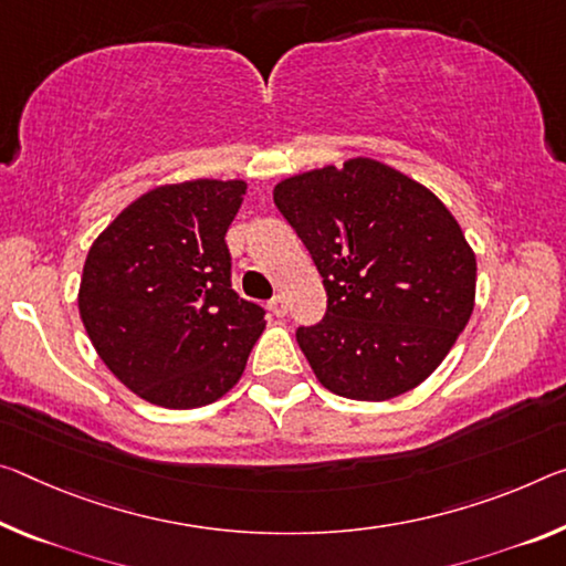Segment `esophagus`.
I'll use <instances>...</instances> for the list:
<instances>
[{"label":"esophagus","instance_id":"obj_1","mask_svg":"<svg viewBox=\"0 0 566 566\" xmlns=\"http://www.w3.org/2000/svg\"><path fill=\"white\" fill-rule=\"evenodd\" d=\"M269 310H272V315L284 317V315H286V300H284V294H274V297L269 300Z\"/></svg>","mask_w":566,"mask_h":566}]
</instances>
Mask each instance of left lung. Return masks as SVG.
Wrapping results in <instances>:
<instances>
[{"label":"left lung","mask_w":566,"mask_h":566,"mask_svg":"<svg viewBox=\"0 0 566 566\" xmlns=\"http://www.w3.org/2000/svg\"><path fill=\"white\" fill-rule=\"evenodd\" d=\"M274 203L327 292L297 343L317 380L353 400H388L423 382L469 325L476 256L426 186L370 158L292 176Z\"/></svg>","instance_id":"left-lung-1"}]
</instances>
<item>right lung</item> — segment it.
<instances>
[{
    "label": "right lung",
    "instance_id": "right-lung-1",
    "mask_svg": "<svg viewBox=\"0 0 566 566\" xmlns=\"http://www.w3.org/2000/svg\"><path fill=\"white\" fill-rule=\"evenodd\" d=\"M244 181L158 186L123 209L85 259L80 317L125 388L186 410L234 388L264 307L231 290L227 231Z\"/></svg>",
    "mask_w": 566,
    "mask_h": 566
}]
</instances>
